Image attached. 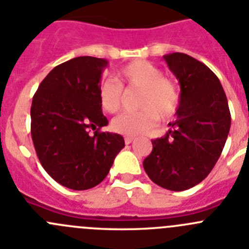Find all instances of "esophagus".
<instances>
[{"label":"esophagus","instance_id":"obj_1","mask_svg":"<svg viewBox=\"0 0 249 249\" xmlns=\"http://www.w3.org/2000/svg\"><path fill=\"white\" fill-rule=\"evenodd\" d=\"M124 140H125V143H126V145H130L132 141L135 140V138H132V136H125Z\"/></svg>","mask_w":249,"mask_h":249}]
</instances>
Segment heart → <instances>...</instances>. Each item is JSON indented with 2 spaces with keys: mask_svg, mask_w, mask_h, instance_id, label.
Instances as JSON below:
<instances>
[{
  "mask_svg": "<svg viewBox=\"0 0 249 249\" xmlns=\"http://www.w3.org/2000/svg\"><path fill=\"white\" fill-rule=\"evenodd\" d=\"M118 82L104 81L99 87V103L107 113H117L122 107L120 86L141 90L138 107L141 110L124 113L111 123L114 131L126 136L142 135L156 125L159 118L168 119L177 111L180 102L179 87L173 80L163 77L156 65L146 60H136L117 72Z\"/></svg>",
  "mask_w": 249,
  "mask_h": 249,
  "instance_id": "heart-1",
  "label": "heart"
}]
</instances>
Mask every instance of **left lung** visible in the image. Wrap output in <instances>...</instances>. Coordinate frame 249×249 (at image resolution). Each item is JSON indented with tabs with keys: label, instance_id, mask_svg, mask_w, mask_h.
<instances>
[{
	"label": "left lung",
	"instance_id": "left-lung-1",
	"mask_svg": "<svg viewBox=\"0 0 249 249\" xmlns=\"http://www.w3.org/2000/svg\"><path fill=\"white\" fill-rule=\"evenodd\" d=\"M179 81L180 102L166 135L152 140L143 169L153 183L182 192L208 177L226 143L231 114L217 76L183 53L164 55Z\"/></svg>",
	"mask_w": 249,
	"mask_h": 249
}]
</instances>
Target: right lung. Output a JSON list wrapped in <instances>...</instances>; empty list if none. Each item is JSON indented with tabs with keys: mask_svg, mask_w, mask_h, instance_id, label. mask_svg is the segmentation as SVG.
<instances>
[{
	"mask_svg": "<svg viewBox=\"0 0 249 249\" xmlns=\"http://www.w3.org/2000/svg\"><path fill=\"white\" fill-rule=\"evenodd\" d=\"M107 66L108 60L98 57L69 60L49 72L33 97L32 139L38 159L53 179L70 189L98 185L125 146L119 134L99 132L108 125L99 103Z\"/></svg>",
	"mask_w": 249,
	"mask_h": 249,
	"instance_id": "right-lung-1",
	"label": "right lung"
}]
</instances>
